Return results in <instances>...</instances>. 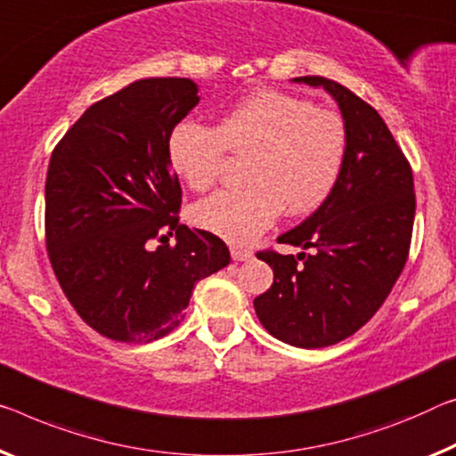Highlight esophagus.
<instances>
[{"instance_id":"esophagus-1","label":"esophagus","mask_w":456,"mask_h":456,"mask_svg":"<svg viewBox=\"0 0 456 456\" xmlns=\"http://www.w3.org/2000/svg\"><path fill=\"white\" fill-rule=\"evenodd\" d=\"M230 255H232L234 261H248V258L252 256V252L247 250V248H242V247H232V248H230Z\"/></svg>"}]
</instances>
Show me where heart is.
<instances>
[{"instance_id": "b5f03b06", "label": "heart", "mask_w": 456, "mask_h": 456, "mask_svg": "<svg viewBox=\"0 0 456 456\" xmlns=\"http://www.w3.org/2000/svg\"><path fill=\"white\" fill-rule=\"evenodd\" d=\"M348 132L338 111L304 97L261 89L236 102L216 128L191 120L175 126L167 155L171 169L191 189L218 181L228 152L248 157V187L220 191L193 208V222L224 240L244 244L279 218L318 209L345 167Z\"/></svg>"}]
</instances>
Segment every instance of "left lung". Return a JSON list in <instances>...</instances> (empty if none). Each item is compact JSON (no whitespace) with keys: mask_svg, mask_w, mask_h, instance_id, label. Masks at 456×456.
I'll return each mask as SVG.
<instances>
[{"mask_svg":"<svg viewBox=\"0 0 456 456\" xmlns=\"http://www.w3.org/2000/svg\"><path fill=\"white\" fill-rule=\"evenodd\" d=\"M293 81L324 87L334 97L348 149L328 200L277 238L312 252H256L275 277L271 289L255 297V310L275 338L322 348L365 326L402 275L414 230V173L387 124L365 100L326 77Z\"/></svg>","mask_w":456,"mask_h":456,"instance_id":"obj_1","label":"left lung"}]
</instances>
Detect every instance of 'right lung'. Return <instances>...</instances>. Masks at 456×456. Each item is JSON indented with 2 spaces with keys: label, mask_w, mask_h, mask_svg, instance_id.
Segmentation results:
<instances>
[{
  "label": "right lung",
  "mask_w": 456,
  "mask_h": 456,
  "mask_svg": "<svg viewBox=\"0 0 456 456\" xmlns=\"http://www.w3.org/2000/svg\"><path fill=\"white\" fill-rule=\"evenodd\" d=\"M198 102L183 77L134 81L95 102L53 151L48 258L75 312L110 340L163 338L185 318L193 285L230 263L222 238L179 224L167 142ZM173 232L175 248L166 244ZM152 240L164 247L152 251Z\"/></svg>",
  "instance_id": "obj_1"
}]
</instances>
